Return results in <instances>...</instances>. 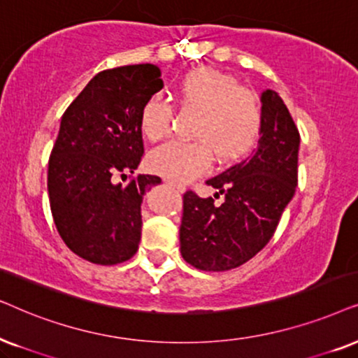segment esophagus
<instances>
[{"label": "esophagus", "instance_id": "34e87169", "mask_svg": "<svg viewBox=\"0 0 358 358\" xmlns=\"http://www.w3.org/2000/svg\"><path fill=\"white\" fill-rule=\"evenodd\" d=\"M166 185H170V187H173L176 192H180V193H183L185 192V187L183 185H180V183H175V182H170V180H166Z\"/></svg>", "mask_w": 358, "mask_h": 358}]
</instances>
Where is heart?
<instances>
[{
	"label": "heart",
	"instance_id": "obj_1",
	"mask_svg": "<svg viewBox=\"0 0 358 358\" xmlns=\"http://www.w3.org/2000/svg\"><path fill=\"white\" fill-rule=\"evenodd\" d=\"M180 106L196 111L189 136L194 141H175L149 155V166L170 182L196 178L216 157L219 165L239 160L254 147L264 122L259 94L239 87L236 76L211 66H199L180 78L175 88ZM173 108L165 99L147 98L139 109L142 136L159 142L169 136Z\"/></svg>",
	"mask_w": 358,
	"mask_h": 358
}]
</instances>
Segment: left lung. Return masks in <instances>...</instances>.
I'll return each mask as SVG.
<instances>
[{
  "instance_id": "1",
  "label": "left lung",
  "mask_w": 358,
  "mask_h": 358,
  "mask_svg": "<svg viewBox=\"0 0 358 358\" xmlns=\"http://www.w3.org/2000/svg\"><path fill=\"white\" fill-rule=\"evenodd\" d=\"M259 147L245 160L206 180L224 194L221 205L188 189L183 194L180 247L189 265L226 271L255 257L273 237L298 183L299 132L273 90L262 94Z\"/></svg>"
}]
</instances>
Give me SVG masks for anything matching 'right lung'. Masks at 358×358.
I'll list each match as a JSON object with an SVG mask.
<instances>
[{"mask_svg":"<svg viewBox=\"0 0 358 358\" xmlns=\"http://www.w3.org/2000/svg\"><path fill=\"white\" fill-rule=\"evenodd\" d=\"M160 75L152 64L99 71L62 116L47 170L50 211L66 247L92 264H122L139 249L142 196L162 182L132 176L144 155L139 109L164 87Z\"/></svg>","mask_w":358,"mask_h":358,"instance_id":"obj_1","label":"right lung"}]
</instances>
